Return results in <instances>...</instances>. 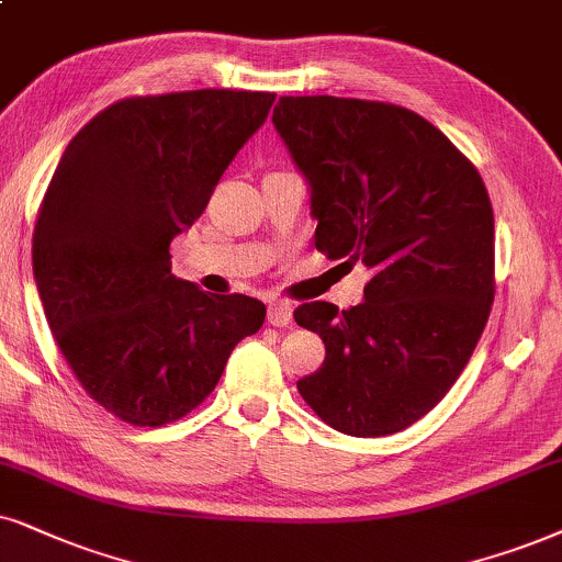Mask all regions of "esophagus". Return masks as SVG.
Wrapping results in <instances>:
<instances>
[{"label": "esophagus", "instance_id": "1", "mask_svg": "<svg viewBox=\"0 0 562 562\" xmlns=\"http://www.w3.org/2000/svg\"><path fill=\"white\" fill-rule=\"evenodd\" d=\"M267 322L272 324V326H288L290 322H293V308H290V303H285V301H272V303H269Z\"/></svg>", "mask_w": 562, "mask_h": 562}]
</instances>
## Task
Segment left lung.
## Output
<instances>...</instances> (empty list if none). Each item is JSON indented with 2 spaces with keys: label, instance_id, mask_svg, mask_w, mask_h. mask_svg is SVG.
Here are the masks:
<instances>
[{
  "label": "left lung",
  "instance_id": "8db88e82",
  "mask_svg": "<svg viewBox=\"0 0 562 562\" xmlns=\"http://www.w3.org/2000/svg\"><path fill=\"white\" fill-rule=\"evenodd\" d=\"M272 122L311 183L316 248L371 269L366 301L295 308L326 358L297 392L358 438L409 428L470 363L495 297V220L474 162L420 113L282 95Z\"/></svg>",
  "mask_w": 562,
  "mask_h": 562
}]
</instances>
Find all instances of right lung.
<instances>
[{"mask_svg":"<svg viewBox=\"0 0 562 562\" xmlns=\"http://www.w3.org/2000/svg\"><path fill=\"white\" fill-rule=\"evenodd\" d=\"M274 92L132 95L64 150L33 228V274L56 345L85 394L122 423L160 428L215 392L267 308L170 274V240L265 124Z\"/></svg>","mask_w":562,"mask_h":562,"instance_id":"right-lung-1","label":"right lung"}]
</instances>
